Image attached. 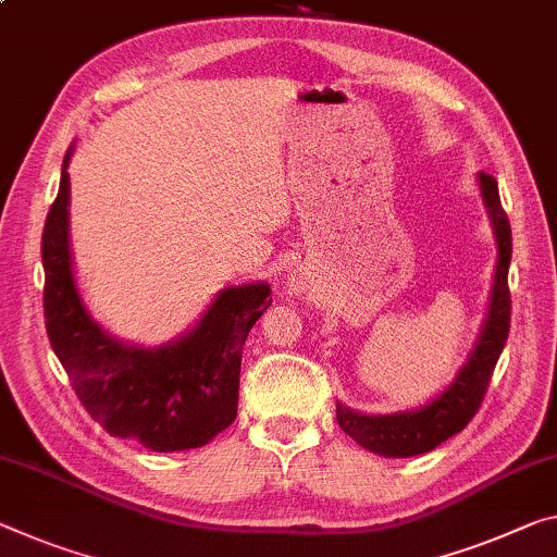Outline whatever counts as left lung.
I'll return each instance as SVG.
<instances>
[{
  "label": "left lung",
  "instance_id": "1",
  "mask_svg": "<svg viewBox=\"0 0 557 557\" xmlns=\"http://www.w3.org/2000/svg\"><path fill=\"white\" fill-rule=\"evenodd\" d=\"M481 193L485 206H488L493 231L498 237V264L496 280H493L491 310L485 317L483 332L479 344L471 351L466 367L458 372L456 382L448 389L436 396L429 406L419 411L389 413V417H367L337 404V421L344 434H349L367 451L406 458L426 454L446 438H451L458 431L466 429L488 389L493 369L498 364V357L506 347L510 332V289H508V264L513 252V237H510V223L506 210L500 206L498 183L488 173H479Z\"/></svg>",
  "mask_w": 557,
  "mask_h": 557
}]
</instances>
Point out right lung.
I'll use <instances>...</instances> for the list:
<instances>
[{"label":"right lung","mask_w":557,"mask_h":557,"mask_svg":"<svg viewBox=\"0 0 557 557\" xmlns=\"http://www.w3.org/2000/svg\"><path fill=\"white\" fill-rule=\"evenodd\" d=\"M69 156L41 235L44 320L78 401L111 436L151 451L206 446L231 426L240 396L243 347L272 297L264 282L227 287L196 330L158 349L109 337L78 297L69 252Z\"/></svg>","instance_id":"1"}]
</instances>
